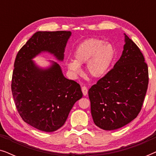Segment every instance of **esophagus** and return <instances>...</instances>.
<instances>
[{
	"mask_svg": "<svg viewBox=\"0 0 156 156\" xmlns=\"http://www.w3.org/2000/svg\"><path fill=\"white\" fill-rule=\"evenodd\" d=\"M82 93H83V95L84 96H87V93H88V89L85 86H83L82 87Z\"/></svg>",
	"mask_w": 156,
	"mask_h": 156,
	"instance_id": "34e87169",
	"label": "esophagus"
}]
</instances>
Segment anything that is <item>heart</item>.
<instances>
[{
    "label": "heart",
    "instance_id": "b5f03b06",
    "mask_svg": "<svg viewBox=\"0 0 156 156\" xmlns=\"http://www.w3.org/2000/svg\"><path fill=\"white\" fill-rule=\"evenodd\" d=\"M115 57V49L110 43L97 38H89L80 42L74 52V60L67 62L68 69L74 74L80 72V65L86 64V71L93 78L105 75Z\"/></svg>",
    "mask_w": 156,
    "mask_h": 156
}]
</instances>
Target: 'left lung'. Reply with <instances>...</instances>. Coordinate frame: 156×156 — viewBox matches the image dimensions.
<instances>
[{
    "instance_id": "8db88e82",
    "label": "left lung",
    "mask_w": 156,
    "mask_h": 156,
    "mask_svg": "<svg viewBox=\"0 0 156 156\" xmlns=\"http://www.w3.org/2000/svg\"><path fill=\"white\" fill-rule=\"evenodd\" d=\"M120 59L89 89L94 122L104 130L124 126L139 114L148 84V69L140 49L126 35Z\"/></svg>"
}]
</instances>
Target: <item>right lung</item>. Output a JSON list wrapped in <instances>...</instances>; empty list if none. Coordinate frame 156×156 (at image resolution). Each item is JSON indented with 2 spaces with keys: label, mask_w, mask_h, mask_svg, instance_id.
I'll return each instance as SVG.
<instances>
[{
  "label": "right lung",
  "mask_w": 156,
  "mask_h": 156,
  "mask_svg": "<svg viewBox=\"0 0 156 156\" xmlns=\"http://www.w3.org/2000/svg\"><path fill=\"white\" fill-rule=\"evenodd\" d=\"M70 35V31L37 32L16 55L11 82L15 104L23 120L40 131L52 132L62 126L83 94L80 85L65 78L58 64L42 69L31 59L48 51L62 60Z\"/></svg>",
  "instance_id": "add662e5"
}]
</instances>
